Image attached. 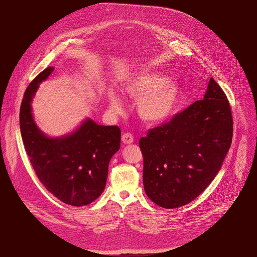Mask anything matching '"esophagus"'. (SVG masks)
Segmentation results:
<instances>
[{
  "instance_id": "1",
  "label": "esophagus",
  "mask_w": 257,
  "mask_h": 257,
  "mask_svg": "<svg viewBox=\"0 0 257 257\" xmlns=\"http://www.w3.org/2000/svg\"><path fill=\"white\" fill-rule=\"evenodd\" d=\"M122 141L125 143V144H130V143H133L134 141V137L131 133H124L122 135Z\"/></svg>"
}]
</instances>
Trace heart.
<instances>
[{"instance_id": "heart-1", "label": "heart", "mask_w": 257, "mask_h": 257, "mask_svg": "<svg viewBox=\"0 0 257 257\" xmlns=\"http://www.w3.org/2000/svg\"><path fill=\"white\" fill-rule=\"evenodd\" d=\"M130 97L138 99L137 109L140 117L149 123H161L169 119L179 102L180 89L177 84L157 73H142L124 87ZM109 105L116 112L122 109V100L115 92L108 94Z\"/></svg>"}]
</instances>
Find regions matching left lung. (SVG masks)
I'll list each match as a JSON object with an SVG mask.
<instances>
[{
  "mask_svg": "<svg viewBox=\"0 0 257 257\" xmlns=\"http://www.w3.org/2000/svg\"><path fill=\"white\" fill-rule=\"evenodd\" d=\"M232 137L230 102L210 78L202 100L140 138L146 195L164 208L194 200L221 169Z\"/></svg>",
  "mask_w": 257,
  "mask_h": 257,
  "instance_id": "left-lung-1",
  "label": "left lung"
}]
</instances>
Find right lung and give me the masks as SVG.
<instances>
[{"label": "right lung", "mask_w": 257, "mask_h": 257, "mask_svg": "<svg viewBox=\"0 0 257 257\" xmlns=\"http://www.w3.org/2000/svg\"><path fill=\"white\" fill-rule=\"evenodd\" d=\"M54 71L45 69L26 88L20 106V131L30 164L45 187L66 204L82 206L104 190L108 163L119 151L118 126L85 120L73 133L50 138L35 125L31 100L39 84Z\"/></svg>", "instance_id": "right-lung-1"}]
</instances>
